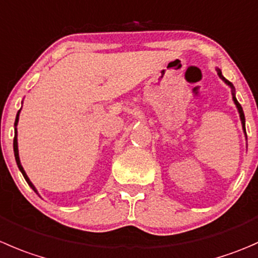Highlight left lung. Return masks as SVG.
<instances>
[{
    "mask_svg": "<svg viewBox=\"0 0 258 258\" xmlns=\"http://www.w3.org/2000/svg\"><path fill=\"white\" fill-rule=\"evenodd\" d=\"M217 73H218L219 78H221L222 81H223L224 83H226L227 86H228L229 88H231V91H232V98H233V102H234V104H236V107H237V111H238V113H239V118H241V122H242V128H243L244 136H246V140H247V135H246V119H244V113H243V109H242L241 104L238 103V101H237V98H236V91H234V87H233V84H232L231 82H229V81H227V79L224 78L223 76H222V72H221V69H219V68H217Z\"/></svg>",
    "mask_w": 258,
    "mask_h": 258,
    "instance_id": "obj_1",
    "label": "left lung"
}]
</instances>
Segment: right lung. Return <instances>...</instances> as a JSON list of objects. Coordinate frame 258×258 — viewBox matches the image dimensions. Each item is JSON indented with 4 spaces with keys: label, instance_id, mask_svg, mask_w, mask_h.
Wrapping results in <instances>:
<instances>
[{
    "label": "right lung",
    "instance_id": "add662e5",
    "mask_svg": "<svg viewBox=\"0 0 258 258\" xmlns=\"http://www.w3.org/2000/svg\"><path fill=\"white\" fill-rule=\"evenodd\" d=\"M20 111H21V109H20ZM20 111L17 112V114H16V119H15V137H14V152H15V160H16L17 166H19L20 171H21V172H22V175H24V177H25V180H26V181H27V184L30 185V187H32V190H34L35 192H37L36 187H35V186H34V184H32L31 181H30L29 176H27V175H26V172H25L24 167H22V165H21V161H20V156H19V146H17V123H19ZM37 194H39V192H37Z\"/></svg>",
    "mask_w": 258,
    "mask_h": 258
}]
</instances>
